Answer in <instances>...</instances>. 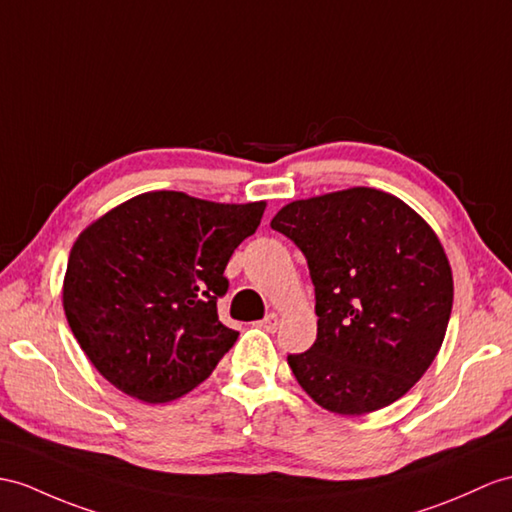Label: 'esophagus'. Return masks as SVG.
Wrapping results in <instances>:
<instances>
[{
	"label": "esophagus",
	"instance_id": "obj_1",
	"mask_svg": "<svg viewBox=\"0 0 512 512\" xmlns=\"http://www.w3.org/2000/svg\"><path fill=\"white\" fill-rule=\"evenodd\" d=\"M258 326L263 328V330H267V332H276L278 326H280V319H278L276 313H269L263 321H258Z\"/></svg>",
	"mask_w": 512,
	"mask_h": 512
}]
</instances>
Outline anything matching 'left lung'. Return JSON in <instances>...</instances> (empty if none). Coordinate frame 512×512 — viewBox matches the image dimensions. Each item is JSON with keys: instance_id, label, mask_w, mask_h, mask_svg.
I'll list each match as a JSON object with an SVG mask.
<instances>
[{"instance_id": "1", "label": "left lung", "mask_w": 512, "mask_h": 512, "mask_svg": "<svg viewBox=\"0 0 512 512\" xmlns=\"http://www.w3.org/2000/svg\"><path fill=\"white\" fill-rule=\"evenodd\" d=\"M271 228L299 247L315 284L317 341L286 356L299 386L347 417L400 400L452 315V269L432 228L367 186L286 204Z\"/></svg>"}]
</instances>
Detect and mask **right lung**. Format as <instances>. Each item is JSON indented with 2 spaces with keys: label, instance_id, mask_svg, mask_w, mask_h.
I'll list each match as a JSON object with an SVG mask.
<instances>
[{
  "label": "right lung",
  "instance_id": "add662e5",
  "mask_svg": "<svg viewBox=\"0 0 512 512\" xmlns=\"http://www.w3.org/2000/svg\"><path fill=\"white\" fill-rule=\"evenodd\" d=\"M265 202L215 204L143 193L91 223L73 245L62 306L84 354L119 391L149 404L202 384L239 332L219 321L230 256Z\"/></svg>",
  "mask_w": 512,
  "mask_h": 512
}]
</instances>
